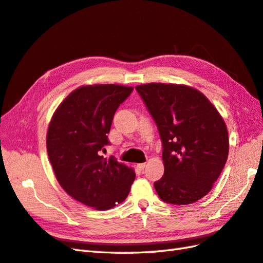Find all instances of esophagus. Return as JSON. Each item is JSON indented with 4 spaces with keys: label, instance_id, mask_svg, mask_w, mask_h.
I'll return each instance as SVG.
<instances>
[{
    "label": "esophagus",
    "instance_id": "1",
    "mask_svg": "<svg viewBox=\"0 0 263 263\" xmlns=\"http://www.w3.org/2000/svg\"><path fill=\"white\" fill-rule=\"evenodd\" d=\"M144 167H146V163H141V164H138V165H137V168H138L139 171H143Z\"/></svg>",
    "mask_w": 263,
    "mask_h": 263
}]
</instances>
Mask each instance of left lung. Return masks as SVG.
<instances>
[{"label":"left lung","mask_w":263,"mask_h":263,"mask_svg":"<svg viewBox=\"0 0 263 263\" xmlns=\"http://www.w3.org/2000/svg\"><path fill=\"white\" fill-rule=\"evenodd\" d=\"M163 143L165 172L154 186L172 204H190L210 192L228 157V132L209 99L173 83L136 87Z\"/></svg>","instance_id":"8db88e82"}]
</instances>
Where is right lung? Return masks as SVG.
<instances>
[{
    "label": "right lung",
    "instance_id": "right-lung-1",
    "mask_svg": "<svg viewBox=\"0 0 263 263\" xmlns=\"http://www.w3.org/2000/svg\"><path fill=\"white\" fill-rule=\"evenodd\" d=\"M132 87L83 86L72 91L55 110L46 146L60 185L70 197L97 210H108L127 197L135 171L100 152L109 144L116 109Z\"/></svg>",
    "mask_w": 263,
    "mask_h": 263
}]
</instances>
